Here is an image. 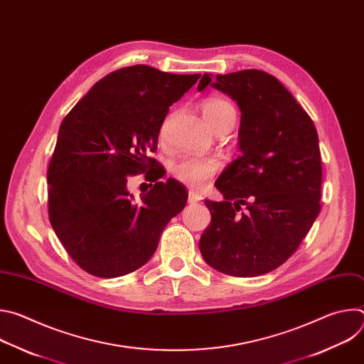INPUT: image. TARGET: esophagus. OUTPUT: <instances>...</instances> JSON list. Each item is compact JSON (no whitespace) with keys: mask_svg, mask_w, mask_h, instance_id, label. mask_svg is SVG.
<instances>
[{"mask_svg":"<svg viewBox=\"0 0 364 364\" xmlns=\"http://www.w3.org/2000/svg\"><path fill=\"white\" fill-rule=\"evenodd\" d=\"M201 200H203L201 194H198V193H196V191H193V190L188 191V203L194 204V203H198V201H201Z\"/></svg>","mask_w":364,"mask_h":364,"instance_id":"obj_1","label":"esophagus"}]
</instances>
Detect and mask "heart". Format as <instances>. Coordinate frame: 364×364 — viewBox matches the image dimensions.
Returning <instances> with one entry per match:
<instances>
[{
  "instance_id": "heart-1",
  "label": "heart",
  "mask_w": 364,
  "mask_h": 364,
  "mask_svg": "<svg viewBox=\"0 0 364 364\" xmlns=\"http://www.w3.org/2000/svg\"><path fill=\"white\" fill-rule=\"evenodd\" d=\"M203 117L209 127L215 131L220 124L233 122L236 119V109L228 99L213 96L203 103ZM164 132V129H163ZM222 161L215 157L198 159L184 157L173 166V176L188 187L203 188L210 183L219 171Z\"/></svg>"
}]
</instances>
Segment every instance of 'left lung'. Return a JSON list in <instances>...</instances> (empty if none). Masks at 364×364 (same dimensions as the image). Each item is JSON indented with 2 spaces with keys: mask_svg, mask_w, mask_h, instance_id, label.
Returning a JSON list of instances; mask_svg holds the SVG:
<instances>
[{
  "mask_svg": "<svg viewBox=\"0 0 364 364\" xmlns=\"http://www.w3.org/2000/svg\"><path fill=\"white\" fill-rule=\"evenodd\" d=\"M240 108L242 155L216 181L223 201L204 200L212 222L200 252L212 268L257 277L281 267L298 249L321 210V154L313 119L272 75L249 69L204 73L207 86Z\"/></svg>",
  "mask_w": 364,
  "mask_h": 364,
  "instance_id": "left-lung-1",
  "label": "left lung"
}]
</instances>
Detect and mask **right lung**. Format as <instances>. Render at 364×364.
I'll return each instance as SVG.
<instances>
[{
  "label": "right lung",
  "instance_id": "add662e5",
  "mask_svg": "<svg viewBox=\"0 0 364 364\" xmlns=\"http://www.w3.org/2000/svg\"><path fill=\"white\" fill-rule=\"evenodd\" d=\"M200 75L145 65L96 82L63 119L48 164V218L73 261L87 274L117 278L145 265L167 223L187 203L178 181L149 157L170 107ZM156 184L133 201L127 177Z\"/></svg>",
  "mask_w": 364,
  "mask_h": 364
}]
</instances>
